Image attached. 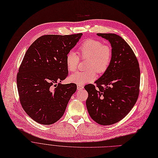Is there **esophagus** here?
Returning a JSON list of instances; mask_svg holds the SVG:
<instances>
[{
    "label": "esophagus",
    "instance_id": "obj_1",
    "mask_svg": "<svg viewBox=\"0 0 158 158\" xmlns=\"http://www.w3.org/2000/svg\"><path fill=\"white\" fill-rule=\"evenodd\" d=\"M84 89V86L83 85H77V89L78 90H81V89Z\"/></svg>",
    "mask_w": 158,
    "mask_h": 158
}]
</instances>
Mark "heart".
<instances>
[{
	"instance_id": "obj_1",
	"label": "heart",
	"mask_w": 158,
	"mask_h": 158,
	"mask_svg": "<svg viewBox=\"0 0 158 158\" xmlns=\"http://www.w3.org/2000/svg\"><path fill=\"white\" fill-rule=\"evenodd\" d=\"M78 55L69 51L65 57V64L69 71L74 72L78 67L80 57L88 60L86 65L88 70L77 72L69 77L72 83L82 85L93 81L96 78V72L103 74L107 71L112 62V50L109 45L99 40L88 39L80 46Z\"/></svg>"
}]
</instances>
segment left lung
<instances>
[{
    "label": "left lung",
    "instance_id": "left-lung-1",
    "mask_svg": "<svg viewBox=\"0 0 158 158\" xmlns=\"http://www.w3.org/2000/svg\"><path fill=\"white\" fill-rule=\"evenodd\" d=\"M111 44L112 58L107 71L93 84L84 88L88 93L86 106L97 123L109 125L125 118L136 103L139 93L140 69L134 51L121 36L98 33Z\"/></svg>",
    "mask_w": 158,
    "mask_h": 158
}]
</instances>
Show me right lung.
I'll list each match as a JSON object with an SVG mask.
<instances>
[{"label":"right lung","instance_id":"1","mask_svg":"<svg viewBox=\"0 0 158 158\" xmlns=\"http://www.w3.org/2000/svg\"><path fill=\"white\" fill-rule=\"evenodd\" d=\"M81 35H43L27 50L17 73V84L21 106L36 122H56L76 92L75 84L60 82L68 76L66 55Z\"/></svg>","mask_w":158,"mask_h":158}]
</instances>
